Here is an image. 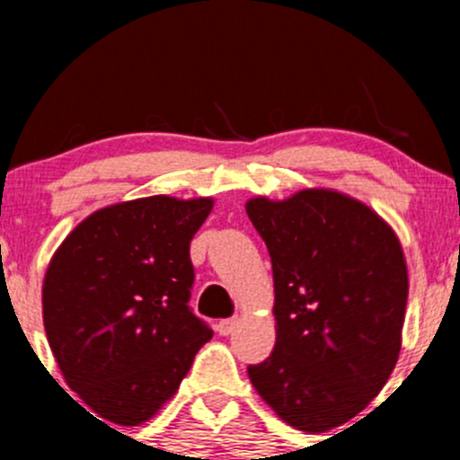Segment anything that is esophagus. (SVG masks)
<instances>
[{"instance_id": "esophagus-1", "label": "esophagus", "mask_w": 460, "mask_h": 460, "mask_svg": "<svg viewBox=\"0 0 460 460\" xmlns=\"http://www.w3.org/2000/svg\"><path fill=\"white\" fill-rule=\"evenodd\" d=\"M235 327H238V318H225L217 323V333L220 336H229V333L235 332Z\"/></svg>"}]
</instances>
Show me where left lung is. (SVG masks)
Here are the masks:
<instances>
[{
	"label": "left lung",
	"mask_w": 460,
	"mask_h": 460,
	"mask_svg": "<svg viewBox=\"0 0 460 460\" xmlns=\"http://www.w3.org/2000/svg\"><path fill=\"white\" fill-rule=\"evenodd\" d=\"M244 208L276 291V347L249 365L252 385L291 428H341L378 396L401 354L410 289L401 240L372 207L333 189L258 196Z\"/></svg>",
	"instance_id": "8db88e82"
}]
</instances>
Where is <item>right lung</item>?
I'll return each mask as SVG.
<instances>
[{"label":"right lung","instance_id":"add662e5","mask_svg":"<svg viewBox=\"0 0 460 460\" xmlns=\"http://www.w3.org/2000/svg\"><path fill=\"white\" fill-rule=\"evenodd\" d=\"M213 198H137L97 208L64 238L41 285L50 351L68 387L136 428L178 392L213 332L189 309V247Z\"/></svg>","mask_w":460,"mask_h":460}]
</instances>
